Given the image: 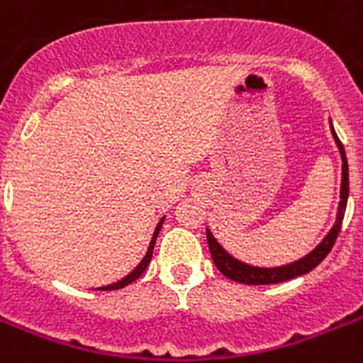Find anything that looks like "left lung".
Masks as SVG:
<instances>
[{
    "label": "left lung",
    "mask_w": 363,
    "mask_h": 363,
    "mask_svg": "<svg viewBox=\"0 0 363 363\" xmlns=\"http://www.w3.org/2000/svg\"><path fill=\"white\" fill-rule=\"evenodd\" d=\"M333 140L337 144L339 153H341V161H343V179H341V202H339L337 210V219H335V225L332 227V230L326 234L323 242L318 243L317 247L313 249L311 253L306 255L303 259L294 260L291 264H285V266H277V268H259V266H251V264H245L242 260L234 259L232 255H228L223 245L217 242L213 234L210 232V228H206V238H208V247H210L211 259L216 262L217 269L221 272L223 275H227L228 279L238 281V283H245V285H274V283H283V281L294 279L298 275L309 274L313 268H317L318 264L326 259V255L332 251L333 243L337 240L339 230H341V225H343L345 210H347V199H349V164H347V155H345V147L341 144V140L337 138L335 131L332 127Z\"/></svg>",
    "instance_id": "8db88e82"
}]
</instances>
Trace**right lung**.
<instances>
[{"label":"right lung","mask_w":363,"mask_h":363,"mask_svg":"<svg viewBox=\"0 0 363 363\" xmlns=\"http://www.w3.org/2000/svg\"><path fill=\"white\" fill-rule=\"evenodd\" d=\"M163 221H164V217H163V219H161V221L157 223V227H155V232H153L152 242H150V247H147V251H146V257H144V259L140 260V264H138V266H136V268L133 269L131 274L125 275L123 279L118 281V283H114V285L103 286L101 291H118V289H123V286H127V285H129V283H133V281H136V279H138V277H140L142 274H144V269L147 268V264H150V260H152L153 247H155V240H157L159 230H161V227H163Z\"/></svg>","instance_id":"add662e5"}]
</instances>
